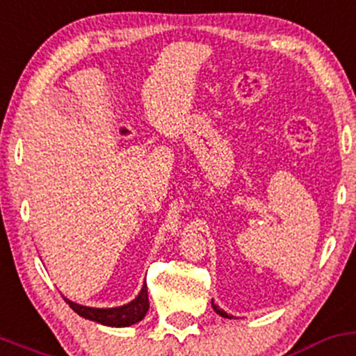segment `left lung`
Returning a JSON list of instances; mask_svg holds the SVG:
<instances>
[{"label": "left lung", "instance_id": "1", "mask_svg": "<svg viewBox=\"0 0 356 356\" xmlns=\"http://www.w3.org/2000/svg\"><path fill=\"white\" fill-rule=\"evenodd\" d=\"M212 307H213V311H216V312H217V314H219V316H222V317H229V319H231V316H229V314H227V312H224V311H222V309H219V307H217V305H216V304H213V302H212Z\"/></svg>", "mask_w": 356, "mask_h": 356}]
</instances>
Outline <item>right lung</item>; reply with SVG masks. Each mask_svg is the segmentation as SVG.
Returning <instances> with one entry per match:
<instances>
[{
  "label": "right lung",
  "instance_id": "1",
  "mask_svg": "<svg viewBox=\"0 0 356 356\" xmlns=\"http://www.w3.org/2000/svg\"><path fill=\"white\" fill-rule=\"evenodd\" d=\"M70 304V307L76 314H79L85 319L95 321V323L105 324V326H117V327H125L132 326V324L139 323L144 319V316L149 311V297H147V285L143 286L139 296L136 297L132 302H129L127 305H122V307H113V309H95V307H86V305L74 304V302L64 299Z\"/></svg>",
  "mask_w": 356,
  "mask_h": 356
}]
</instances>
